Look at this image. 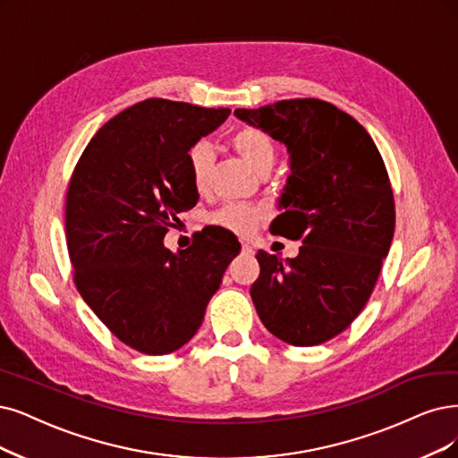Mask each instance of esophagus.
<instances>
[{
	"label": "esophagus",
	"instance_id": "1",
	"mask_svg": "<svg viewBox=\"0 0 458 458\" xmlns=\"http://www.w3.org/2000/svg\"><path fill=\"white\" fill-rule=\"evenodd\" d=\"M242 252H243V255L249 257V255H252V247H250L249 243H243V245H242Z\"/></svg>",
	"mask_w": 458,
	"mask_h": 458
}]
</instances>
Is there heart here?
Segmentation results:
<instances>
[{
	"instance_id": "heart-1",
	"label": "heart",
	"mask_w": 458,
	"mask_h": 458,
	"mask_svg": "<svg viewBox=\"0 0 458 458\" xmlns=\"http://www.w3.org/2000/svg\"><path fill=\"white\" fill-rule=\"evenodd\" d=\"M230 143L235 148V152H238V155L252 169H257L259 174H264L272 169L277 157V147L272 135H269L264 128L242 126L232 133ZM213 164H215V155L208 141H196L194 145L189 147V150H186V165H189V174H191L194 189L198 192H203L209 186ZM260 218H262L260 209L242 206V203L225 206L211 216V220L216 226H223L240 235L249 233L257 226Z\"/></svg>"
}]
</instances>
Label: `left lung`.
I'll return each instance as SVG.
<instances>
[{"label":"left lung","instance_id":"1","mask_svg":"<svg viewBox=\"0 0 458 458\" xmlns=\"http://www.w3.org/2000/svg\"><path fill=\"white\" fill-rule=\"evenodd\" d=\"M233 114L289 148L284 211L269 232L301 242L286 262L259 250L252 303L284 344L320 345L364 310L391 249L396 211L385 162L364 126L325 99H283Z\"/></svg>","mask_w":458,"mask_h":458}]
</instances>
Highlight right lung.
<instances>
[{"label": "right lung", "mask_w": 458, "mask_h": 458, "mask_svg": "<svg viewBox=\"0 0 458 458\" xmlns=\"http://www.w3.org/2000/svg\"><path fill=\"white\" fill-rule=\"evenodd\" d=\"M228 114L148 98L101 126L72 174L65 242L73 283L109 332L140 352L167 354L191 340L242 249L218 226L177 255L162 243L198 201L186 150Z\"/></svg>", "instance_id": "add662e5"}]
</instances>
